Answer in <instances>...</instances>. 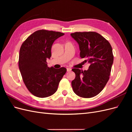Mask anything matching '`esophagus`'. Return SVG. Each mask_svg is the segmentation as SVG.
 Here are the masks:
<instances>
[{"label": "esophagus", "instance_id": "esophagus-1", "mask_svg": "<svg viewBox=\"0 0 132 132\" xmlns=\"http://www.w3.org/2000/svg\"><path fill=\"white\" fill-rule=\"evenodd\" d=\"M67 71H70L71 70V69L68 68H67Z\"/></svg>", "mask_w": 132, "mask_h": 132}]
</instances>
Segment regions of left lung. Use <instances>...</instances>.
<instances>
[{"instance_id":"obj_1","label":"left lung","mask_w":132,"mask_h":132,"mask_svg":"<svg viewBox=\"0 0 132 132\" xmlns=\"http://www.w3.org/2000/svg\"><path fill=\"white\" fill-rule=\"evenodd\" d=\"M70 35L79 44L80 57L90 64L87 70L72 69L75 74L71 81L73 91L80 97H94L109 80L113 62L112 48L110 42L96 32H76Z\"/></svg>"}]
</instances>
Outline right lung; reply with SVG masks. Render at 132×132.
Segmentation results:
<instances>
[{
  "label": "right lung",
  "mask_w": 132,
  "mask_h": 132,
  "mask_svg": "<svg viewBox=\"0 0 132 132\" xmlns=\"http://www.w3.org/2000/svg\"><path fill=\"white\" fill-rule=\"evenodd\" d=\"M64 35L60 32L39 30L29 36L22 44L19 68L27 89L35 96L43 98L54 94L66 73L65 68H49L46 61L52 55L54 41Z\"/></svg>",
  "instance_id": "1"
}]
</instances>
